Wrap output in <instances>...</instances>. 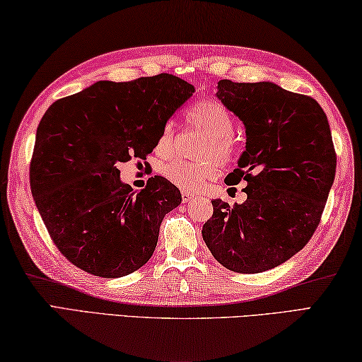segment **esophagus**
I'll list each match as a JSON object with an SVG mask.
<instances>
[{"label": "esophagus", "instance_id": "esophagus-1", "mask_svg": "<svg viewBox=\"0 0 362 362\" xmlns=\"http://www.w3.org/2000/svg\"><path fill=\"white\" fill-rule=\"evenodd\" d=\"M181 199H182V202H185V204H187V202H192V199H195V195L191 194V192L182 191L181 192Z\"/></svg>", "mask_w": 362, "mask_h": 362}]
</instances>
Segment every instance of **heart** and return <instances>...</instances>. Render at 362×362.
<instances>
[{"label": "heart", "instance_id": "b5f03b06", "mask_svg": "<svg viewBox=\"0 0 362 362\" xmlns=\"http://www.w3.org/2000/svg\"><path fill=\"white\" fill-rule=\"evenodd\" d=\"M187 119L194 127L205 132L208 141L200 151V156L206 160L192 162L176 158L163 165L162 175L186 192H195L205 185L208 180L216 176L218 162H230L233 156V141L230 135L233 133V120L226 107L216 100L200 101L187 111ZM156 149L158 154L170 156L175 151V127L167 124L157 139Z\"/></svg>", "mask_w": 362, "mask_h": 362}]
</instances>
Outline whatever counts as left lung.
Masks as SVG:
<instances>
[{"instance_id":"8db88e82","label":"left lung","mask_w":362,"mask_h":362,"mask_svg":"<svg viewBox=\"0 0 362 362\" xmlns=\"http://www.w3.org/2000/svg\"><path fill=\"white\" fill-rule=\"evenodd\" d=\"M216 97L245 124L246 146L227 185L246 182L243 204L213 200L208 250L238 274H261L299 252L318 227L337 156L318 101L274 82H218Z\"/></svg>"}]
</instances>
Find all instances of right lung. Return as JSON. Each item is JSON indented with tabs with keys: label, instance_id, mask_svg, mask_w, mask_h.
<instances>
[{
	"label": "right lung",
	"instance_id": "add662e5",
	"mask_svg": "<svg viewBox=\"0 0 362 362\" xmlns=\"http://www.w3.org/2000/svg\"><path fill=\"white\" fill-rule=\"evenodd\" d=\"M194 92L189 82L162 73L98 81L49 106L36 130L30 186L50 238L78 269L119 278L151 259L181 192L154 176L133 194L117 163L146 158Z\"/></svg>",
	"mask_w": 362,
	"mask_h": 362
}]
</instances>
